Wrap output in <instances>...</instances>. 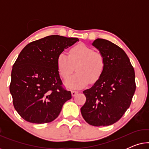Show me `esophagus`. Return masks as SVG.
<instances>
[{"mask_svg": "<svg viewBox=\"0 0 149 149\" xmlns=\"http://www.w3.org/2000/svg\"><path fill=\"white\" fill-rule=\"evenodd\" d=\"M71 93H72V96H74V95H76L77 94V93H78V91H74V90H73V91H71Z\"/></svg>", "mask_w": 149, "mask_h": 149, "instance_id": "1", "label": "esophagus"}]
</instances>
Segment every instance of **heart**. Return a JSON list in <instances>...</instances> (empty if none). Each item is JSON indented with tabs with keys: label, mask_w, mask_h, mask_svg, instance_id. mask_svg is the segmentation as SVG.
Returning a JSON list of instances; mask_svg holds the SVG:
<instances>
[{
	"label": "heart",
	"mask_w": 149,
	"mask_h": 149,
	"mask_svg": "<svg viewBox=\"0 0 149 149\" xmlns=\"http://www.w3.org/2000/svg\"><path fill=\"white\" fill-rule=\"evenodd\" d=\"M57 68L63 79H68L74 70L77 72L66 82L67 87L80 89L87 86L89 81L95 83L100 80L104 72L106 60L100 52L81 43L69 50L68 55L60 53L57 57Z\"/></svg>",
	"instance_id": "obj_1"
}]
</instances>
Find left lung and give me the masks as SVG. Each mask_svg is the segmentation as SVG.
<instances>
[{
  "instance_id": "1",
  "label": "left lung",
  "mask_w": 149,
  "mask_h": 149,
  "mask_svg": "<svg viewBox=\"0 0 149 149\" xmlns=\"http://www.w3.org/2000/svg\"><path fill=\"white\" fill-rule=\"evenodd\" d=\"M92 45L104 56L106 67L100 80L83 91L86 102L81 112L89 125L107 126L119 121L131 104L135 72L127 54L117 45L103 38Z\"/></svg>"
}]
</instances>
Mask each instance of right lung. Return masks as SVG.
Wrapping results in <instances>:
<instances>
[{"label":"right lung","mask_w":149,"mask_h":149,"mask_svg":"<svg viewBox=\"0 0 149 149\" xmlns=\"http://www.w3.org/2000/svg\"><path fill=\"white\" fill-rule=\"evenodd\" d=\"M78 40L51 35L30 42L20 52L12 68L9 90L14 108L26 121H53L72 97L70 91L63 86L56 60Z\"/></svg>","instance_id":"right-lung-1"}]
</instances>
